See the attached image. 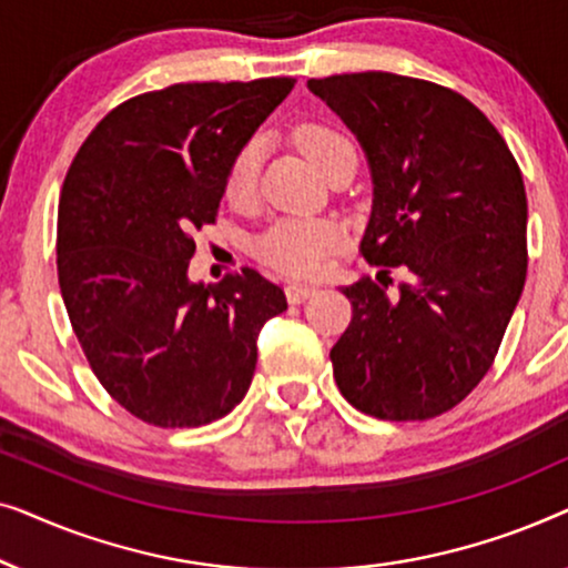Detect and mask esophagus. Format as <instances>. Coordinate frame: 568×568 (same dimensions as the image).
Instances as JSON below:
<instances>
[{
    "label": "esophagus",
    "instance_id": "34e87169",
    "mask_svg": "<svg viewBox=\"0 0 568 568\" xmlns=\"http://www.w3.org/2000/svg\"><path fill=\"white\" fill-rule=\"evenodd\" d=\"M315 294V286L313 284H302V282H290L286 284V300L292 302V305H300V302H305L307 297H313Z\"/></svg>",
    "mask_w": 568,
    "mask_h": 568
}]
</instances>
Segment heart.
Masks as SVG:
<instances>
[{
	"instance_id": "heart-1",
	"label": "heart",
	"mask_w": 568,
	"mask_h": 568,
	"mask_svg": "<svg viewBox=\"0 0 568 568\" xmlns=\"http://www.w3.org/2000/svg\"><path fill=\"white\" fill-rule=\"evenodd\" d=\"M302 152L325 170L341 152L354 150L344 134L323 123H307L297 131ZM261 168V142H247L232 160L224 196L232 204H247L255 193ZM344 245V232L331 220H286L271 227L258 240L255 253L271 268L290 276H317L328 268L331 255Z\"/></svg>"
}]
</instances>
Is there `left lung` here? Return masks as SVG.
Segmentation results:
<instances>
[{
    "label": "left lung",
    "instance_id": "obj_1",
    "mask_svg": "<svg viewBox=\"0 0 568 568\" xmlns=\"http://www.w3.org/2000/svg\"><path fill=\"white\" fill-rule=\"evenodd\" d=\"M307 88L367 158L364 258L408 271L398 294L372 278L341 290L354 317L331 348L338 390L385 422L445 414L484 379L523 297V173L494 123L434 82L359 72Z\"/></svg>",
    "mask_w": 568,
    "mask_h": 568
}]
</instances>
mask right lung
Masks as SVG:
<instances>
[{
    "label": "right lung",
    "instance_id": "obj_1",
    "mask_svg": "<svg viewBox=\"0 0 568 568\" xmlns=\"http://www.w3.org/2000/svg\"><path fill=\"white\" fill-rule=\"evenodd\" d=\"M292 77L144 92L92 129L59 196L57 268L100 385L162 429L227 416L251 387L282 286L258 271L191 282V232L212 224L235 154Z\"/></svg>",
    "mask_w": 568,
    "mask_h": 568
}]
</instances>
